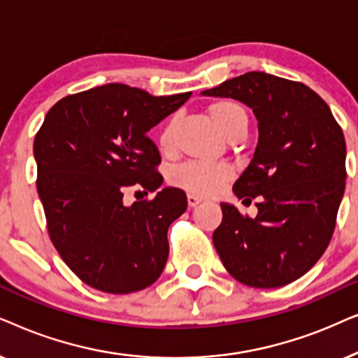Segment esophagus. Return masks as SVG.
Wrapping results in <instances>:
<instances>
[{"instance_id":"1","label":"esophagus","mask_w":358,"mask_h":358,"mask_svg":"<svg viewBox=\"0 0 358 358\" xmlns=\"http://www.w3.org/2000/svg\"><path fill=\"white\" fill-rule=\"evenodd\" d=\"M187 201H188V206H189V208H196L198 204L201 203V199H199L198 196H194V194H188Z\"/></svg>"}]
</instances>
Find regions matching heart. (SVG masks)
Segmentation results:
<instances>
[{
	"label": "heart",
	"mask_w": 358,
	"mask_h": 358,
	"mask_svg": "<svg viewBox=\"0 0 358 358\" xmlns=\"http://www.w3.org/2000/svg\"><path fill=\"white\" fill-rule=\"evenodd\" d=\"M206 111L217 127V131L229 141H237L245 136L249 127V113L241 103L234 99H217L208 104ZM175 119L162 127L159 134V147L166 150L171 144L173 137ZM232 178V170L227 164L216 162H183L175 165L169 173V182L173 187H178L185 192L196 194V196H213Z\"/></svg>",
	"instance_id": "obj_1"
}]
</instances>
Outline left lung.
Returning <instances> with one entry per match:
<instances>
[{"mask_svg":"<svg viewBox=\"0 0 358 358\" xmlns=\"http://www.w3.org/2000/svg\"><path fill=\"white\" fill-rule=\"evenodd\" d=\"M254 109L259 144L234 183L257 198L255 217L221 203L213 242L237 282L278 288L311 270L327 249L345 189V139L331 108L301 82L249 71L206 90Z\"/></svg>","mask_w":358,"mask_h":358,"instance_id":"8db88e82","label":"left lung"}]
</instances>
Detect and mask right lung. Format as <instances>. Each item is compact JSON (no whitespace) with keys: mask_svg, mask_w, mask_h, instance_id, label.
Masks as SVG:
<instances>
[{"mask_svg":"<svg viewBox=\"0 0 358 358\" xmlns=\"http://www.w3.org/2000/svg\"><path fill=\"white\" fill-rule=\"evenodd\" d=\"M192 93L152 96L109 83L69 94L49 109L34 139L37 193L52 244L94 289L134 293L157 282L169 259L166 231L187 211V194L164 188L126 206L129 188L164 183L152 127Z\"/></svg>","mask_w":358,"mask_h":358,"instance_id":"1","label":"right lung"}]
</instances>
